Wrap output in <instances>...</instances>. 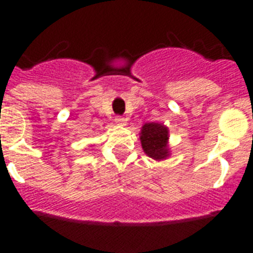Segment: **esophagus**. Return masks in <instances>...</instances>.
I'll return each instance as SVG.
<instances>
[{
	"label": "esophagus",
	"instance_id": "1",
	"mask_svg": "<svg viewBox=\"0 0 253 253\" xmlns=\"http://www.w3.org/2000/svg\"><path fill=\"white\" fill-rule=\"evenodd\" d=\"M125 123H126V120H125L124 118H122V116H116L115 118V124L125 125Z\"/></svg>",
	"mask_w": 253,
	"mask_h": 253
}]
</instances>
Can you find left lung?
I'll use <instances>...</instances> for the list:
<instances>
[{
	"label": "left lung",
	"instance_id": "obj_1",
	"mask_svg": "<svg viewBox=\"0 0 253 253\" xmlns=\"http://www.w3.org/2000/svg\"><path fill=\"white\" fill-rule=\"evenodd\" d=\"M140 143L144 153L156 161L166 160L169 154V128L160 123H146L140 130Z\"/></svg>",
	"mask_w": 253,
	"mask_h": 253
}]
</instances>
